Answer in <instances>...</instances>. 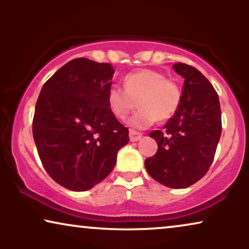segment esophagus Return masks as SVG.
I'll return each instance as SVG.
<instances>
[{"mask_svg":"<svg viewBox=\"0 0 249 249\" xmlns=\"http://www.w3.org/2000/svg\"><path fill=\"white\" fill-rule=\"evenodd\" d=\"M142 137L141 132H137L135 130H129V138H130V142H137Z\"/></svg>","mask_w":249,"mask_h":249,"instance_id":"1","label":"esophagus"}]
</instances>
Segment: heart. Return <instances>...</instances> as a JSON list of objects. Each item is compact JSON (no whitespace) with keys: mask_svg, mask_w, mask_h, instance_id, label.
Segmentation results:
<instances>
[{"mask_svg":"<svg viewBox=\"0 0 249 249\" xmlns=\"http://www.w3.org/2000/svg\"><path fill=\"white\" fill-rule=\"evenodd\" d=\"M122 88H108L107 102L112 113L124 119L137 107L141 108L129 119V124L138 129L152 125L158 119L166 121L177 113L181 104L182 90L179 84L153 69H139L125 74Z\"/></svg>","mask_w":249,"mask_h":249,"instance_id":"1","label":"heart"}]
</instances>
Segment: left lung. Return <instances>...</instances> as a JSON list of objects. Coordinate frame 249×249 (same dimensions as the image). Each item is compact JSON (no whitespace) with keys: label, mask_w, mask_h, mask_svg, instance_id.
Returning a JSON list of instances; mask_svg holds the SVG:
<instances>
[{"label":"left lung","mask_w":249,"mask_h":249,"mask_svg":"<svg viewBox=\"0 0 249 249\" xmlns=\"http://www.w3.org/2000/svg\"><path fill=\"white\" fill-rule=\"evenodd\" d=\"M185 78L181 104L163 130L149 136L158 152L145 160L148 175L170 188H187L209 171L215 155L222 122L217 93L204 74L189 64H173Z\"/></svg>","instance_id":"obj_1"}]
</instances>
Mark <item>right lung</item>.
<instances>
[{
    "label": "right lung",
    "mask_w": 249,
    "mask_h": 249,
    "mask_svg": "<svg viewBox=\"0 0 249 249\" xmlns=\"http://www.w3.org/2000/svg\"><path fill=\"white\" fill-rule=\"evenodd\" d=\"M110 63L78 57L44 84L33 119L42 164L54 181L73 192L93 188L110 175L129 130L108 108Z\"/></svg>",
    "instance_id": "right-lung-1"
}]
</instances>
